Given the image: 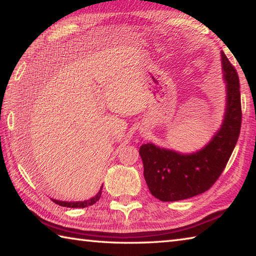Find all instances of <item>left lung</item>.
Listing matches in <instances>:
<instances>
[{"instance_id": "1", "label": "left lung", "mask_w": 256, "mask_h": 256, "mask_svg": "<svg viewBox=\"0 0 256 256\" xmlns=\"http://www.w3.org/2000/svg\"><path fill=\"white\" fill-rule=\"evenodd\" d=\"M222 66L226 110L222 126L209 144L192 154H180L154 144L140 146L146 185L160 201H180L204 193L219 178L230 158L242 124L240 79L224 52Z\"/></svg>"}]
</instances>
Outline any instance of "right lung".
<instances>
[{
  "label": "right lung",
  "mask_w": 256,
  "mask_h": 256,
  "mask_svg": "<svg viewBox=\"0 0 256 256\" xmlns=\"http://www.w3.org/2000/svg\"><path fill=\"white\" fill-rule=\"evenodd\" d=\"M102 186L99 190V192L94 196V198H90V200H86V201H78V202H66V201H60V200H55V198H52V201L55 202L56 204H58L60 206H68V208H86V206H92L96 203L99 198L102 196Z\"/></svg>",
  "instance_id": "obj_1"
}]
</instances>
